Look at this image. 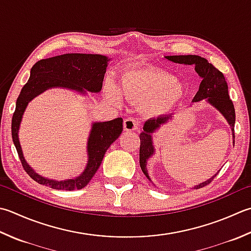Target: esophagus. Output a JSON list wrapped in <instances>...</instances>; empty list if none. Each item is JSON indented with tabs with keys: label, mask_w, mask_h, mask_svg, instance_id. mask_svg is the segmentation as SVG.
<instances>
[{
	"label": "esophagus",
	"mask_w": 251,
	"mask_h": 251,
	"mask_svg": "<svg viewBox=\"0 0 251 251\" xmlns=\"http://www.w3.org/2000/svg\"><path fill=\"white\" fill-rule=\"evenodd\" d=\"M125 131H135L139 128V122L135 119H126L123 123Z\"/></svg>",
	"instance_id": "obj_1"
}]
</instances>
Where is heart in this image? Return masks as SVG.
Masks as SVG:
<instances>
[{
    "label": "heart",
    "instance_id": "obj_1",
    "mask_svg": "<svg viewBox=\"0 0 251 251\" xmlns=\"http://www.w3.org/2000/svg\"><path fill=\"white\" fill-rule=\"evenodd\" d=\"M116 88L106 86L105 91L114 100L120 95L134 103H145L149 113L160 114L171 110L184 95V87L166 72L150 66L126 68L120 74Z\"/></svg>",
    "mask_w": 251,
    "mask_h": 251
}]
</instances>
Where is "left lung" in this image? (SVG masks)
Here are the masks:
<instances>
[{
	"label": "left lung",
	"instance_id": "obj_1",
	"mask_svg": "<svg viewBox=\"0 0 251 251\" xmlns=\"http://www.w3.org/2000/svg\"><path fill=\"white\" fill-rule=\"evenodd\" d=\"M165 58H168L169 61L174 63L195 66L196 72H197L202 80L200 82L199 90L196 93L193 102H198L203 99H207L210 104L214 106L226 119L230 126V129L233 131V138H235V109L232 100L229 99L228 87L223 73L220 72L218 68H215L204 57L198 55H169L165 56ZM171 119L172 114L161 115L156 117V119L148 120L144 125V131L139 136V163L142 172H144V174L148 179H150V177L148 175V171H147V160L154 153V147L152 145V132H154L156 129L160 128L161 125L166 124ZM233 141L235 142V140ZM217 174L213 175L208 180L203 181V183L195 186L194 188L199 189L209 185L214 179Z\"/></svg>",
	"mask_w": 251,
	"mask_h": 251
}]
</instances>
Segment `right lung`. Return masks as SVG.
I'll return each instance as SVG.
<instances>
[{
    "mask_svg": "<svg viewBox=\"0 0 251 251\" xmlns=\"http://www.w3.org/2000/svg\"><path fill=\"white\" fill-rule=\"evenodd\" d=\"M110 58L100 54L68 53L38 61L32 66L30 77L19 93L12 119V137L24 170L37 183L58 190L81 189L88 185L99 169L106 150L123 130L122 117L109 122L93 123L88 138V163L80 176L67 180H53L36 173L24 158L18 139V129L29 101L50 88L62 87L85 93L100 92Z\"/></svg>",
    "mask_w": 251,
    "mask_h": 251,
    "instance_id": "add662e5",
    "label": "right lung"
}]
</instances>
